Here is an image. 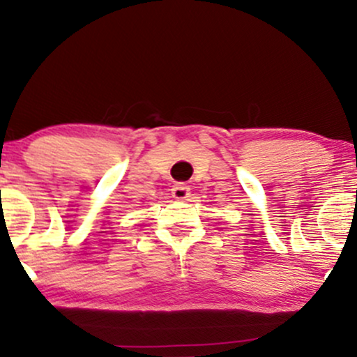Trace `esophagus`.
<instances>
[{"mask_svg":"<svg viewBox=\"0 0 357 357\" xmlns=\"http://www.w3.org/2000/svg\"><path fill=\"white\" fill-rule=\"evenodd\" d=\"M171 192H173V198H176V199H186L188 196H190V186L184 183H178V184H174Z\"/></svg>","mask_w":357,"mask_h":357,"instance_id":"esophagus-1","label":"esophagus"}]
</instances>
